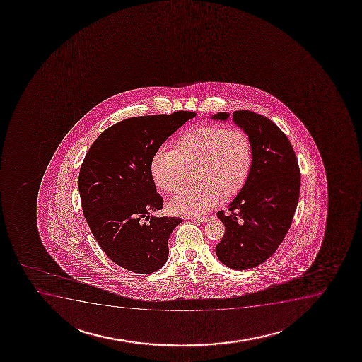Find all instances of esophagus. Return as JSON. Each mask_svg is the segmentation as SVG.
Wrapping results in <instances>:
<instances>
[{
	"label": "esophagus",
	"instance_id": "1",
	"mask_svg": "<svg viewBox=\"0 0 362 362\" xmlns=\"http://www.w3.org/2000/svg\"><path fill=\"white\" fill-rule=\"evenodd\" d=\"M211 216H204V217H201V216H195V217H192V219H195V221H202V223H206V221H211Z\"/></svg>",
	"mask_w": 362,
	"mask_h": 362
}]
</instances>
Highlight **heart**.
I'll list each match as a JSON object with an SVG mask.
<instances>
[{
  "mask_svg": "<svg viewBox=\"0 0 362 362\" xmlns=\"http://www.w3.org/2000/svg\"><path fill=\"white\" fill-rule=\"evenodd\" d=\"M251 136L240 128L202 124L179 136L173 150L158 149L150 162L153 182L166 192H178L194 170L196 185L170 201L182 216H201L238 195L253 166Z\"/></svg>",
  "mask_w": 362,
  "mask_h": 362,
  "instance_id": "b5f03b06",
  "label": "heart"
}]
</instances>
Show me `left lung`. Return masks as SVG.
Wrapping results in <instances>:
<instances>
[{"label":"left lung","instance_id":"8db88e82","mask_svg":"<svg viewBox=\"0 0 362 362\" xmlns=\"http://www.w3.org/2000/svg\"><path fill=\"white\" fill-rule=\"evenodd\" d=\"M229 112L211 119L226 121ZM233 121L251 136L253 166L246 185L217 217L226 234L216 246L221 263L234 270L255 268L272 257L292 224L300 189V172L285 133L265 116L233 112Z\"/></svg>","mask_w":362,"mask_h":362}]
</instances>
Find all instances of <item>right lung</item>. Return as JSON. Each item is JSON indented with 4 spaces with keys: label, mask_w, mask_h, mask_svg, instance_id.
<instances>
[{
    "label": "right lung",
    "mask_w": 362,
    "mask_h": 362,
    "mask_svg": "<svg viewBox=\"0 0 362 362\" xmlns=\"http://www.w3.org/2000/svg\"><path fill=\"white\" fill-rule=\"evenodd\" d=\"M192 111L139 116L105 129L86 153L78 175L82 211L104 253L128 272L151 274L168 258V240L182 218L155 217L163 199L150 162Z\"/></svg>",
    "instance_id": "right-lung-1"
}]
</instances>
